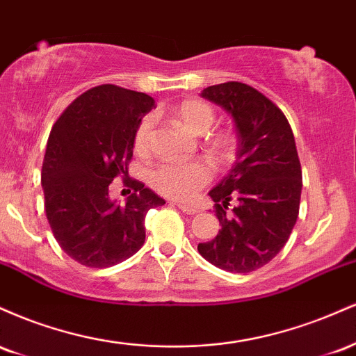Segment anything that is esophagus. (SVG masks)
<instances>
[{
  "label": "esophagus",
  "instance_id": "34e87169",
  "mask_svg": "<svg viewBox=\"0 0 356 356\" xmlns=\"http://www.w3.org/2000/svg\"><path fill=\"white\" fill-rule=\"evenodd\" d=\"M177 207H179V209H181L182 212H186V214H191V216L197 214V212H199L197 207H194V206H187V204H182V202H179V204H177Z\"/></svg>",
  "mask_w": 356,
  "mask_h": 356
}]
</instances>
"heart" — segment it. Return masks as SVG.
<instances>
[{
  "label": "heart",
  "mask_w": 356,
  "mask_h": 356,
  "mask_svg": "<svg viewBox=\"0 0 356 356\" xmlns=\"http://www.w3.org/2000/svg\"><path fill=\"white\" fill-rule=\"evenodd\" d=\"M174 117L184 127L194 134H206L216 120V113L211 105L201 100H186L174 110ZM154 142V118L145 117L137 127L136 150L138 154H149ZM226 142L216 144V152L226 154ZM212 179L209 164L201 161L195 162H162L150 172V184L157 192L174 199L194 197Z\"/></svg>",
  "instance_id": "obj_1"
}]
</instances>
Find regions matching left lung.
I'll return each mask as SVG.
<instances>
[{
  "label": "left lung",
  "mask_w": 356,
  "mask_h": 356,
  "mask_svg": "<svg viewBox=\"0 0 356 356\" xmlns=\"http://www.w3.org/2000/svg\"><path fill=\"white\" fill-rule=\"evenodd\" d=\"M201 97L229 113L238 150L229 174L209 191L220 229L197 251L224 271H256L283 249L298 219L303 184L293 130L284 113L246 83L212 85Z\"/></svg>",
  "instance_id": "obj_1"
}]
</instances>
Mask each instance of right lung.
Returning a JSON list of instances; mask_svg holds the SVG:
<instances>
[{
	"label": "right lung",
	"instance_id": "add662e5",
	"mask_svg": "<svg viewBox=\"0 0 356 356\" xmlns=\"http://www.w3.org/2000/svg\"><path fill=\"white\" fill-rule=\"evenodd\" d=\"M154 107L145 93L100 85L53 125L42 167L44 211L56 243L83 266L110 268L136 254L147 212L165 204L137 181L125 204L108 195L113 179L129 175L137 127Z\"/></svg>",
	"mask_w": 356,
	"mask_h": 356
}]
</instances>
